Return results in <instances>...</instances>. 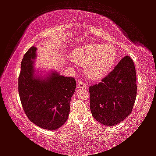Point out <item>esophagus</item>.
<instances>
[{"instance_id":"esophagus-1","label":"esophagus","mask_w":156,"mask_h":156,"mask_svg":"<svg viewBox=\"0 0 156 156\" xmlns=\"http://www.w3.org/2000/svg\"><path fill=\"white\" fill-rule=\"evenodd\" d=\"M77 85H78V87L80 88L86 87V83L84 82V81H78Z\"/></svg>"}]
</instances>
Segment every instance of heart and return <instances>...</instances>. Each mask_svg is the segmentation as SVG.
Instances as JSON below:
<instances>
[{
	"mask_svg": "<svg viewBox=\"0 0 156 156\" xmlns=\"http://www.w3.org/2000/svg\"><path fill=\"white\" fill-rule=\"evenodd\" d=\"M71 56L73 62L85 65L88 77L97 80L111 71L117 59L118 52L112 43H92L76 48Z\"/></svg>",
	"mask_w": 156,
	"mask_h": 156,
	"instance_id": "b5f03b06",
	"label": "heart"
}]
</instances>
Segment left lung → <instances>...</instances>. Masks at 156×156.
Segmentation results:
<instances>
[{"instance_id":"1","label":"left lung","mask_w":156,"mask_h":156,"mask_svg":"<svg viewBox=\"0 0 156 156\" xmlns=\"http://www.w3.org/2000/svg\"><path fill=\"white\" fill-rule=\"evenodd\" d=\"M134 62L125 56L99 84L90 86V109L95 120L106 126L122 122L132 112L136 97Z\"/></svg>"}]
</instances>
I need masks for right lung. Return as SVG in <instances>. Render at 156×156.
<instances>
[{
    "label": "right lung",
    "mask_w": 156,
    "mask_h": 156,
    "mask_svg": "<svg viewBox=\"0 0 156 156\" xmlns=\"http://www.w3.org/2000/svg\"><path fill=\"white\" fill-rule=\"evenodd\" d=\"M36 47L27 51L21 64L18 90L24 111L29 119L41 128L55 130L66 121L76 80L57 71L37 75L34 67Z\"/></svg>",
    "instance_id": "add662e5"
}]
</instances>
